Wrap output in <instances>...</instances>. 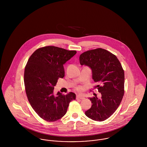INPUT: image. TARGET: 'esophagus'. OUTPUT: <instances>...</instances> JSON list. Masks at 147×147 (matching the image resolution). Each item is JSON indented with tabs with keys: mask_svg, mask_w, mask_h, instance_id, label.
Here are the masks:
<instances>
[{
	"mask_svg": "<svg viewBox=\"0 0 147 147\" xmlns=\"http://www.w3.org/2000/svg\"><path fill=\"white\" fill-rule=\"evenodd\" d=\"M84 98H84V97L82 96H81V95H79V94H78V95H77V96H76V99L83 100V99H84Z\"/></svg>",
	"mask_w": 147,
	"mask_h": 147,
	"instance_id": "34e87169",
	"label": "esophagus"
}]
</instances>
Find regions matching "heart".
I'll use <instances>...</instances> for the list:
<instances>
[{"label":"heart","instance_id":"1","mask_svg":"<svg viewBox=\"0 0 147 147\" xmlns=\"http://www.w3.org/2000/svg\"><path fill=\"white\" fill-rule=\"evenodd\" d=\"M80 89H81V88H80V86H78V87H76V89H78V90H80Z\"/></svg>","mask_w":147,"mask_h":147}]
</instances>
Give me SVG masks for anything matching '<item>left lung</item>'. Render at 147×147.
<instances>
[{
    "mask_svg": "<svg viewBox=\"0 0 147 147\" xmlns=\"http://www.w3.org/2000/svg\"><path fill=\"white\" fill-rule=\"evenodd\" d=\"M80 63L92 69V79L98 83L101 98H89L91 107L86 116L96 121L109 118L120 105L124 95L125 73L117 57L107 50L98 48L88 50L80 55Z\"/></svg>",
    "mask_w": 147,
    "mask_h": 147,
    "instance_id": "1",
    "label": "left lung"
}]
</instances>
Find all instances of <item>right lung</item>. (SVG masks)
Returning a JSON list of instances; mask_svg holds the SVG:
<instances>
[{
    "mask_svg": "<svg viewBox=\"0 0 147 147\" xmlns=\"http://www.w3.org/2000/svg\"><path fill=\"white\" fill-rule=\"evenodd\" d=\"M76 54L55 46H45L36 50L30 57L24 71V84L28 101L36 113L47 122L62 118L69 102L76 94H54L59 78L64 76L63 64Z\"/></svg>",
    "mask_w": 147,
    "mask_h": 147,
    "instance_id": "add662e5",
    "label": "right lung"
}]
</instances>
